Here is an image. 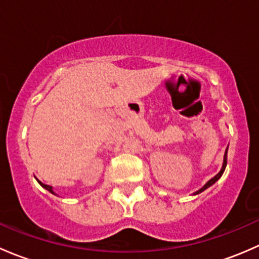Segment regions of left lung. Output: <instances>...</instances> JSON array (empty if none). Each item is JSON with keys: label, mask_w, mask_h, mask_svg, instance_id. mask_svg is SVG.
<instances>
[{"label": "left lung", "mask_w": 259, "mask_h": 259, "mask_svg": "<svg viewBox=\"0 0 259 259\" xmlns=\"http://www.w3.org/2000/svg\"><path fill=\"white\" fill-rule=\"evenodd\" d=\"M227 151H228V148L226 149V152H225V156H223V164H222V168H221L220 172H218L217 175L214 176V177H213V178H210V180L208 181V182H207L206 185L203 186V187H202V188H199L198 191H196V192H194V193H193L194 196H196V194H199V193H202V192H203V191H206L207 188H209L210 186H212V185H214V183L217 182V181L220 180L221 177H222L223 172H225V169H226V166H227Z\"/></svg>", "instance_id": "left-lung-1"}]
</instances>
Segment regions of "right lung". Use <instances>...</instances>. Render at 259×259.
Instances as JSON below:
<instances>
[{
	"instance_id": "add662e5",
	"label": "right lung",
	"mask_w": 259,
	"mask_h": 259,
	"mask_svg": "<svg viewBox=\"0 0 259 259\" xmlns=\"http://www.w3.org/2000/svg\"><path fill=\"white\" fill-rule=\"evenodd\" d=\"M38 183H39V185H41L42 187H44L45 189H47V191L51 192V193H52V194H56V193H55V191H53V188L51 187V186H49V185H44V183L39 182V181H38ZM56 196H57V194H56Z\"/></svg>"
}]
</instances>
